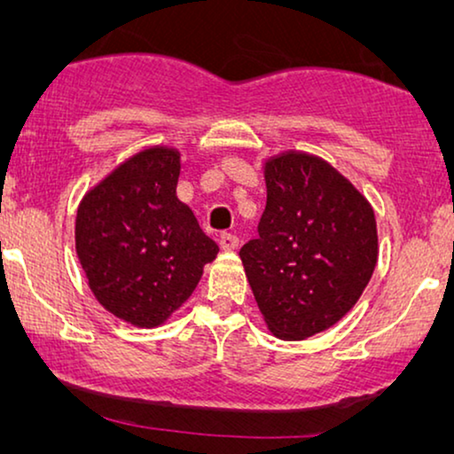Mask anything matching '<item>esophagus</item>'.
I'll list each match as a JSON object with an SVG mask.
<instances>
[{"mask_svg":"<svg viewBox=\"0 0 454 454\" xmlns=\"http://www.w3.org/2000/svg\"><path fill=\"white\" fill-rule=\"evenodd\" d=\"M219 246L221 250H235V247H238V235L223 233L219 238Z\"/></svg>","mask_w":454,"mask_h":454,"instance_id":"esophagus-1","label":"esophagus"}]
</instances>
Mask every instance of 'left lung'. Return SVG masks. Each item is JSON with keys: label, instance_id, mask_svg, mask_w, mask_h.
Listing matches in <instances>:
<instances>
[{"label": "left lung", "instance_id": "1", "mask_svg": "<svg viewBox=\"0 0 454 454\" xmlns=\"http://www.w3.org/2000/svg\"><path fill=\"white\" fill-rule=\"evenodd\" d=\"M266 207L258 238L239 258L272 334L308 339L339 322L374 272L378 235L368 200L314 154L264 163Z\"/></svg>", "mask_w": 454, "mask_h": 454}]
</instances>
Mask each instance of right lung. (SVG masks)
Here are the masks:
<instances>
[{"label":"right lung","mask_w":454,"mask_h":454,"mask_svg":"<svg viewBox=\"0 0 454 454\" xmlns=\"http://www.w3.org/2000/svg\"><path fill=\"white\" fill-rule=\"evenodd\" d=\"M179 153L153 146L86 192L76 254L98 303L134 326H159L192 295L219 246L177 200Z\"/></svg>","instance_id":"add662e5"}]
</instances>
